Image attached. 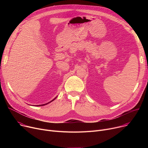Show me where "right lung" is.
Returning <instances> with one entry per match:
<instances>
[{
	"label": "right lung",
	"instance_id": "right-lung-1",
	"mask_svg": "<svg viewBox=\"0 0 148 148\" xmlns=\"http://www.w3.org/2000/svg\"><path fill=\"white\" fill-rule=\"evenodd\" d=\"M57 97H56V98H54V99H53V100H51V101H50V102H48V103H45V104H41V105H34V106H36V107H37V106H43V105H47V104H48V103H50V102H52V101H54V99H56V98H57ZM33 106H34V105H33Z\"/></svg>",
	"mask_w": 148,
	"mask_h": 148
}]
</instances>
